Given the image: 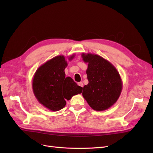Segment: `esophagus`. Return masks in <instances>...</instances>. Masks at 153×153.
Segmentation results:
<instances>
[{
  "mask_svg": "<svg viewBox=\"0 0 153 153\" xmlns=\"http://www.w3.org/2000/svg\"><path fill=\"white\" fill-rule=\"evenodd\" d=\"M78 85H79L80 87H84V84H83V83H82V82H79V83H78Z\"/></svg>",
  "mask_w": 153,
  "mask_h": 153,
  "instance_id": "esophagus-1",
  "label": "esophagus"
}]
</instances>
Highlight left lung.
Segmentation results:
<instances>
[{
    "label": "left lung",
    "mask_w": 153,
    "mask_h": 153,
    "mask_svg": "<svg viewBox=\"0 0 153 153\" xmlns=\"http://www.w3.org/2000/svg\"><path fill=\"white\" fill-rule=\"evenodd\" d=\"M82 57L88 63L86 73L89 81L84 87L83 97L94 110L109 108L117 101L123 89L118 71L112 64L98 55L83 53Z\"/></svg>",
    "instance_id": "obj_1"
}]
</instances>
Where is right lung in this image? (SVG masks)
I'll list each match as a JSON object with an SVG mask.
<instances>
[{"instance_id": "right-lung-1", "label": "right lung", "mask_w": 153, "mask_h": 153, "mask_svg": "<svg viewBox=\"0 0 153 153\" xmlns=\"http://www.w3.org/2000/svg\"><path fill=\"white\" fill-rule=\"evenodd\" d=\"M75 57L72 55L69 61ZM68 66L64 55L49 60L37 69L32 78V89L36 99L52 111L63 108L73 96L80 94L83 88L71 77H66L64 69Z\"/></svg>"}]
</instances>
